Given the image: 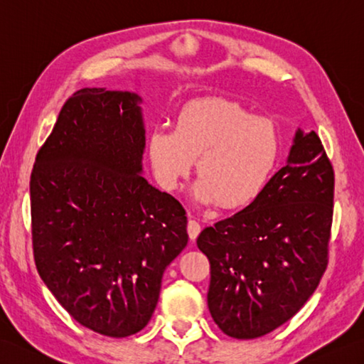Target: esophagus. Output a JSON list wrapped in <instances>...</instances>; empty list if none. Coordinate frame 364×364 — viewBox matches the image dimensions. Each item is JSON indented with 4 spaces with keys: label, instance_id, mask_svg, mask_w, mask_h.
Instances as JSON below:
<instances>
[{
    "label": "esophagus",
    "instance_id": "1",
    "mask_svg": "<svg viewBox=\"0 0 364 364\" xmlns=\"http://www.w3.org/2000/svg\"><path fill=\"white\" fill-rule=\"evenodd\" d=\"M188 233H189V238L194 241L197 237H198V233H200V224L197 223L196 219H189V223H188Z\"/></svg>",
    "mask_w": 364,
    "mask_h": 364
}]
</instances>
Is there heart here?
<instances>
[{
    "label": "heart",
    "mask_w": 364,
    "mask_h": 364,
    "mask_svg": "<svg viewBox=\"0 0 364 364\" xmlns=\"http://www.w3.org/2000/svg\"><path fill=\"white\" fill-rule=\"evenodd\" d=\"M279 153L281 135L273 121L225 99L188 104L173 129L156 127L149 137V159L164 189L180 186L197 161L196 198L224 208L254 202L273 175Z\"/></svg>",
    "instance_id": "b5f03b06"
}]
</instances>
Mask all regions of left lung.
Masks as SVG:
<instances>
[{
	"label": "left lung",
	"mask_w": 364,
	"mask_h": 364,
	"mask_svg": "<svg viewBox=\"0 0 364 364\" xmlns=\"http://www.w3.org/2000/svg\"><path fill=\"white\" fill-rule=\"evenodd\" d=\"M334 170L318 135L298 129L287 166L245 210L205 227L208 309L227 336L276 330L314 294L328 265Z\"/></svg>",
	"instance_id": "left-lung-1"
}]
</instances>
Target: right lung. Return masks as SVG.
<instances>
[{"label": "right lung", "mask_w": 364, "mask_h": 364, "mask_svg": "<svg viewBox=\"0 0 364 364\" xmlns=\"http://www.w3.org/2000/svg\"><path fill=\"white\" fill-rule=\"evenodd\" d=\"M140 102L129 91L74 92L30 181L41 279L78 323L110 338L145 328L164 272L188 245L181 203L140 175Z\"/></svg>", "instance_id": "obj_1"}]
</instances>
